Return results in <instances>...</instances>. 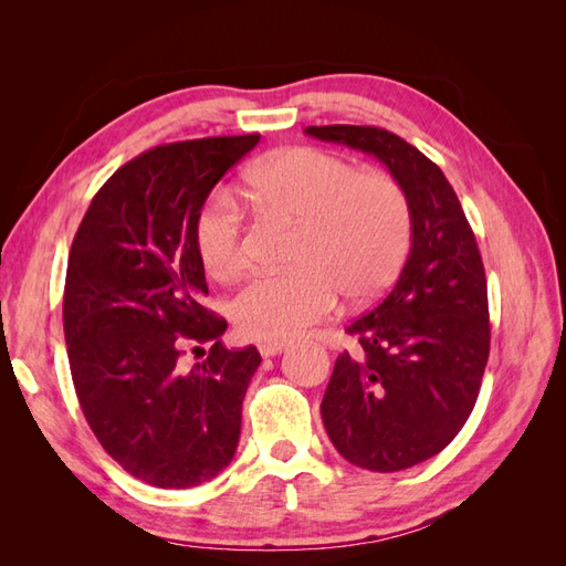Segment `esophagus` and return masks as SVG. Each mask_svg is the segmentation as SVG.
Instances as JSON below:
<instances>
[{
    "label": "esophagus",
    "mask_w": 566,
    "mask_h": 566,
    "mask_svg": "<svg viewBox=\"0 0 566 566\" xmlns=\"http://www.w3.org/2000/svg\"><path fill=\"white\" fill-rule=\"evenodd\" d=\"M287 345L285 342H262V345H256V349H260V354L264 356V358H269V356H276V354H281L283 349H285Z\"/></svg>",
    "instance_id": "1"
}]
</instances>
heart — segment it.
<instances>
[{"label": "heart", "instance_id": "1", "mask_svg": "<svg viewBox=\"0 0 566 566\" xmlns=\"http://www.w3.org/2000/svg\"><path fill=\"white\" fill-rule=\"evenodd\" d=\"M245 196L262 210L300 221L285 271L248 281L231 300V318L250 339L283 342L328 318L339 295L370 302L394 283L413 238L406 188L385 172L318 148H287L254 163ZM196 248L217 279H233L248 264V224L241 202L219 188L196 217Z\"/></svg>", "mask_w": 566, "mask_h": 566}]
</instances>
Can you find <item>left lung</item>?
I'll list each match as a JSON object with an SVG mask.
<instances>
[{
	"instance_id": "8db88e82",
	"label": "left lung",
	"mask_w": 566,
	"mask_h": 566,
	"mask_svg": "<svg viewBox=\"0 0 566 566\" xmlns=\"http://www.w3.org/2000/svg\"><path fill=\"white\" fill-rule=\"evenodd\" d=\"M314 139L378 158L410 198L413 238L391 293L347 325L321 416L337 453L370 472H399L443 451L468 422L489 361L482 254L441 169L378 127H306Z\"/></svg>"
}]
</instances>
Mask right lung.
Wrapping results in <instances>:
<instances>
[{
  "label": "right lung",
  "mask_w": 566,
  "mask_h": 566,
  "mask_svg": "<svg viewBox=\"0 0 566 566\" xmlns=\"http://www.w3.org/2000/svg\"><path fill=\"white\" fill-rule=\"evenodd\" d=\"M260 134L158 146L98 188L67 256L63 331L92 432L129 474L160 489L217 476L235 455L243 399L262 356L227 349L202 306L196 217ZM186 344H210L191 371ZM200 349V347H196Z\"/></svg>",
  "instance_id": "add662e5"
}]
</instances>
